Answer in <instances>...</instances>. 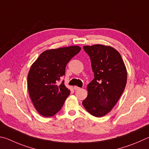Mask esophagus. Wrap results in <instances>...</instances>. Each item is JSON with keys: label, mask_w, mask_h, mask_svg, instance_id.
<instances>
[{"label": "esophagus", "mask_w": 149, "mask_h": 149, "mask_svg": "<svg viewBox=\"0 0 149 149\" xmlns=\"http://www.w3.org/2000/svg\"><path fill=\"white\" fill-rule=\"evenodd\" d=\"M74 89L75 90H79L80 89V88L78 87V86H74Z\"/></svg>", "instance_id": "1"}]
</instances>
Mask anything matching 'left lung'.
<instances>
[{"instance_id": "8db88e82", "label": "left lung", "mask_w": 149, "mask_h": 149, "mask_svg": "<svg viewBox=\"0 0 149 149\" xmlns=\"http://www.w3.org/2000/svg\"><path fill=\"white\" fill-rule=\"evenodd\" d=\"M90 57L94 79L88 85L82 105L88 113L102 117L116 105L125 89L127 71L119 52L101 44L83 46Z\"/></svg>"}]
</instances>
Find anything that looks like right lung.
Listing matches in <instances>:
<instances>
[{
	"mask_svg": "<svg viewBox=\"0 0 149 149\" xmlns=\"http://www.w3.org/2000/svg\"><path fill=\"white\" fill-rule=\"evenodd\" d=\"M81 48L71 46L42 52L31 67L27 77L28 90L36 111L42 116L50 117L63 105L70 91L59 83L65 67Z\"/></svg>",
	"mask_w": 149,
	"mask_h": 149,
	"instance_id": "obj_1",
	"label": "right lung"
}]
</instances>
